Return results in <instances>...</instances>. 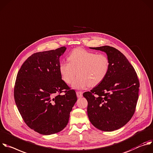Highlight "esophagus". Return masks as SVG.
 Masks as SVG:
<instances>
[{"label":"esophagus","mask_w":153,"mask_h":153,"mask_svg":"<svg viewBox=\"0 0 153 153\" xmlns=\"http://www.w3.org/2000/svg\"><path fill=\"white\" fill-rule=\"evenodd\" d=\"M76 96L78 98H81L82 97V91H76Z\"/></svg>","instance_id":"esophagus-1"}]
</instances>
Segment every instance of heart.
I'll use <instances>...</instances> for the list:
<instances>
[{
    "mask_svg": "<svg viewBox=\"0 0 153 153\" xmlns=\"http://www.w3.org/2000/svg\"><path fill=\"white\" fill-rule=\"evenodd\" d=\"M68 60L69 62L59 63V74L63 81L69 84L78 73L79 76L73 83L76 88L99 85L107 76L110 68V61L106 55L82 48L73 50Z\"/></svg>",
    "mask_w": 153,
    "mask_h": 153,
    "instance_id": "b5f03b06",
    "label": "heart"
}]
</instances>
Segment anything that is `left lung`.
<instances>
[{"mask_svg": "<svg viewBox=\"0 0 153 153\" xmlns=\"http://www.w3.org/2000/svg\"><path fill=\"white\" fill-rule=\"evenodd\" d=\"M105 52L110 61L108 74L99 85L85 91L87 114L98 129L112 131L124 126L133 116L139 97V81L125 55L114 48H91Z\"/></svg>", "mask_w": 153, "mask_h": 153, "instance_id": "left-lung-1", "label": "left lung"}]
</instances>
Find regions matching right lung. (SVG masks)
Segmentation results:
<instances>
[{"mask_svg":"<svg viewBox=\"0 0 153 153\" xmlns=\"http://www.w3.org/2000/svg\"><path fill=\"white\" fill-rule=\"evenodd\" d=\"M66 49L63 46L33 53L17 75L16 104L25 124L42 134L63 130L77 100L75 91L63 81L59 71V57Z\"/></svg>","mask_w":153,"mask_h":153,"instance_id":"right-lung-1","label":"right lung"}]
</instances>
